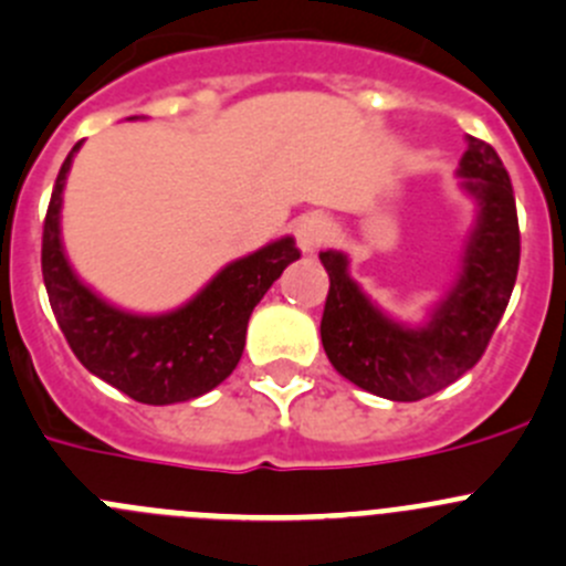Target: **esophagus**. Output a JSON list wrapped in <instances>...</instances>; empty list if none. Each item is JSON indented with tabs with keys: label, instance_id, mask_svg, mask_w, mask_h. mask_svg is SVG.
I'll use <instances>...</instances> for the list:
<instances>
[{
	"label": "esophagus",
	"instance_id": "1",
	"mask_svg": "<svg viewBox=\"0 0 566 566\" xmlns=\"http://www.w3.org/2000/svg\"><path fill=\"white\" fill-rule=\"evenodd\" d=\"M328 234H332V229H328V223L323 221V218H317V216L304 218V221L298 223V229H295V238H298V249L304 251V254H315V251L321 249L323 243H326Z\"/></svg>",
	"mask_w": 566,
	"mask_h": 566
}]
</instances>
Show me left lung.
<instances>
[{
	"label": "left lung",
	"mask_w": 566,
	"mask_h": 566,
	"mask_svg": "<svg viewBox=\"0 0 566 566\" xmlns=\"http://www.w3.org/2000/svg\"><path fill=\"white\" fill-rule=\"evenodd\" d=\"M462 188L479 201L462 273L420 328L389 321L348 276V256L321 251L328 273L321 339L328 361L356 387L387 400H420L462 378L484 356L520 268V223L509 171L490 144L468 137Z\"/></svg>",
	"instance_id": "8db88e82"
}]
</instances>
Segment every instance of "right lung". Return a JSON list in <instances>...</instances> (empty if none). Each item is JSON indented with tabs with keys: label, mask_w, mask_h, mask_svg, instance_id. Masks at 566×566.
I'll list each match as a JSON object with an SVG mask.
<instances>
[{
	"label": "right lung",
	"mask_w": 566,
	"mask_h": 566,
	"mask_svg": "<svg viewBox=\"0 0 566 566\" xmlns=\"http://www.w3.org/2000/svg\"><path fill=\"white\" fill-rule=\"evenodd\" d=\"M80 146L65 157L43 218V284L60 332L93 376L140 403L166 406L210 392L238 367L254 306L301 256L295 240L282 238L229 262L193 301L166 315L115 310L76 279L60 243L65 177Z\"/></svg>",
	"instance_id": "obj_1"
}]
</instances>
